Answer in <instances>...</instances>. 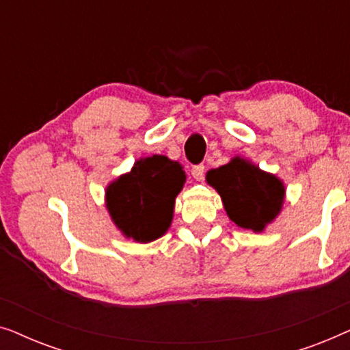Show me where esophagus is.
Instances as JSON below:
<instances>
[{
    "label": "esophagus",
    "mask_w": 350,
    "mask_h": 350,
    "mask_svg": "<svg viewBox=\"0 0 350 350\" xmlns=\"http://www.w3.org/2000/svg\"><path fill=\"white\" fill-rule=\"evenodd\" d=\"M204 174H205V165L204 164H198V165H194L193 169H191V175H193L198 181L204 180Z\"/></svg>",
    "instance_id": "34e87169"
}]
</instances>
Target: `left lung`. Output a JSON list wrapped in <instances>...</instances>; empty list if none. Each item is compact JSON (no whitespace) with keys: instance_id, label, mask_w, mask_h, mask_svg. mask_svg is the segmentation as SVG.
<instances>
[{"instance_id":"8db88e82","label":"left lung","mask_w":350,"mask_h":350,"mask_svg":"<svg viewBox=\"0 0 350 350\" xmlns=\"http://www.w3.org/2000/svg\"><path fill=\"white\" fill-rule=\"evenodd\" d=\"M207 181L221 196L228 217L237 226L260 232L277 217L284 202V185L274 175L236 157L210 170Z\"/></svg>"}]
</instances>
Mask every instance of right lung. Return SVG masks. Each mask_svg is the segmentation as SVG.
<instances>
[{
	"instance_id": "obj_1",
	"label": "right lung",
	"mask_w": 350,
	"mask_h": 350,
	"mask_svg": "<svg viewBox=\"0 0 350 350\" xmlns=\"http://www.w3.org/2000/svg\"><path fill=\"white\" fill-rule=\"evenodd\" d=\"M180 164L164 156L135 162L131 174L107 189V207L116 226L137 242H151L170 226L176 194L183 188Z\"/></svg>"
}]
</instances>
